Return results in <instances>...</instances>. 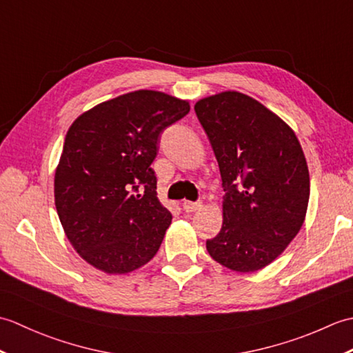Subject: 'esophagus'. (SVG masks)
I'll return each mask as SVG.
<instances>
[{
  "mask_svg": "<svg viewBox=\"0 0 353 353\" xmlns=\"http://www.w3.org/2000/svg\"><path fill=\"white\" fill-rule=\"evenodd\" d=\"M182 208L185 212H196L201 208V203H197V201H183Z\"/></svg>",
  "mask_w": 353,
  "mask_h": 353,
  "instance_id": "esophagus-1",
  "label": "esophagus"
}]
</instances>
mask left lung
Here are the masks:
<instances>
[{"mask_svg":"<svg viewBox=\"0 0 353 353\" xmlns=\"http://www.w3.org/2000/svg\"><path fill=\"white\" fill-rule=\"evenodd\" d=\"M220 167L223 226L206 241L214 261L238 273L267 267L299 234L310 200V171L294 130L238 91L194 106Z\"/></svg>","mask_w":353,"mask_h":353,"instance_id":"8db88e82","label":"left lung"}]
</instances>
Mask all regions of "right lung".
<instances>
[{"label": "right lung", "instance_id": "obj_1", "mask_svg": "<svg viewBox=\"0 0 353 353\" xmlns=\"http://www.w3.org/2000/svg\"><path fill=\"white\" fill-rule=\"evenodd\" d=\"M188 100L152 89L127 92L83 112L66 132L54 174V203L80 258L108 274L145 265L172 216L150 165L165 127Z\"/></svg>", "mask_w": 353, "mask_h": 353}]
</instances>
